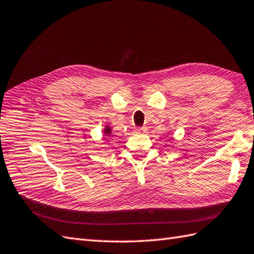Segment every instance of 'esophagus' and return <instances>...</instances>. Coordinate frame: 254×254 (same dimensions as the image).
I'll use <instances>...</instances> for the list:
<instances>
[{
  "label": "esophagus",
  "instance_id": "1",
  "mask_svg": "<svg viewBox=\"0 0 254 254\" xmlns=\"http://www.w3.org/2000/svg\"><path fill=\"white\" fill-rule=\"evenodd\" d=\"M135 131H136V133H144L145 131H146V127H136V129H135Z\"/></svg>",
  "mask_w": 254,
  "mask_h": 254
}]
</instances>
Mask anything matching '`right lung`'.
Wrapping results in <instances>:
<instances>
[{
  "label": "right lung",
  "mask_w": 254,
  "mask_h": 254,
  "mask_svg": "<svg viewBox=\"0 0 254 254\" xmlns=\"http://www.w3.org/2000/svg\"><path fill=\"white\" fill-rule=\"evenodd\" d=\"M104 135L106 136V138L113 136V134H111V128H110L109 126H106L105 127V128H104Z\"/></svg>",
  "instance_id": "add662e5"
}]
</instances>
